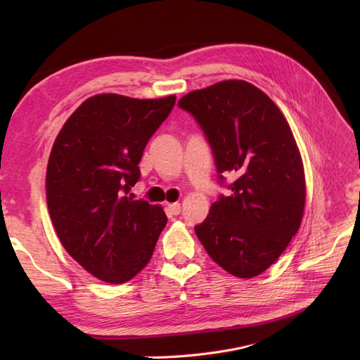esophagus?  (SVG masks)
I'll return each mask as SVG.
<instances>
[{
    "instance_id": "34e87169",
    "label": "esophagus",
    "mask_w": 360,
    "mask_h": 360,
    "mask_svg": "<svg viewBox=\"0 0 360 360\" xmlns=\"http://www.w3.org/2000/svg\"><path fill=\"white\" fill-rule=\"evenodd\" d=\"M168 210H169L172 214H180V212H181V205H180L179 202L168 204Z\"/></svg>"
}]
</instances>
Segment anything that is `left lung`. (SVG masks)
<instances>
[{"mask_svg": "<svg viewBox=\"0 0 360 360\" xmlns=\"http://www.w3.org/2000/svg\"><path fill=\"white\" fill-rule=\"evenodd\" d=\"M209 141L219 195L195 226L207 254L228 274L254 278L269 269L297 233L304 209L303 163L279 108L252 84L222 81L183 96Z\"/></svg>", "mask_w": 360, "mask_h": 360, "instance_id": "1", "label": "left lung"}]
</instances>
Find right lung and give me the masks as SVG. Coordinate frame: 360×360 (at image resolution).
<instances>
[{
  "label": "right lung",
  "instance_id": "right-lung-1",
  "mask_svg": "<svg viewBox=\"0 0 360 360\" xmlns=\"http://www.w3.org/2000/svg\"><path fill=\"white\" fill-rule=\"evenodd\" d=\"M176 96L132 99L97 94L76 110L53 143L46 201L60 242L96 278L123 284L153 255L167 214L134 200L138 163Z\"/></svg>",
  "mask_w": 360,
  "mask_h": 360
}]
</instances>
